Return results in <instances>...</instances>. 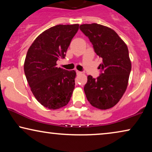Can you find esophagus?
I'll use <instances>...</instances> for the list:
<instances>
[{
	"mask_svg": "<svg viewBox=\"0 0 152 152\" xmlns=\"http://www.w3.org/2000/svg\"><path fill=\"white\" fill-rule=\"evenodd\" d=\"M76 74H82V72H80V71H78V70H77V71H76Z\"/></svg>",
	"mask_w": 152,
	"mask_h": 152,
	"instance_id": "1",
	"label": "esophagus"
}]
</instances>
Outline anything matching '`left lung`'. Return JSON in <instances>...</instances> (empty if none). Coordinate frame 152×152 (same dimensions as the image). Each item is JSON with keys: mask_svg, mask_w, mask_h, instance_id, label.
<instances>
[{"mask_svg": "<svg viewBox=\"0 0 152 152\" xmlns=\"http://www.w3.org/2000/svg\"><path fill=\"white\" fill-rule=\"evenodd\" d=\"M80 30L89 37L95 53L102 58V73L96 79L88 76L86 97L93 106L101 110L116 105L128 85L132 68L128 46L112 28L96 23L84 24Z\"/></svg>", "mask_w": 152, "mask_h": 152, "instance_id": "obj_1", "label": "left lung"}]
</instances>
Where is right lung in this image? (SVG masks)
Instances as JSON below:
<instances>
[{
    "instance_id": "right-lung-1",
    "label": "right lung",
    "mask_w": 152,
    "mask_h": 152,
    "mask_svg": "<svg viewBox=\"0 0 152 152\" xmlns=\"http://www.w3.org/2000/svg\"><path fill=\"white\" fill-rule=\"evenodd\" d=\"M79 24H58L44 31L34 40L24 63L26 80L41 104L56 110L66 106L75 87L76 73L56 67L64 58Z\"/></svg>"
}]
</instances>
